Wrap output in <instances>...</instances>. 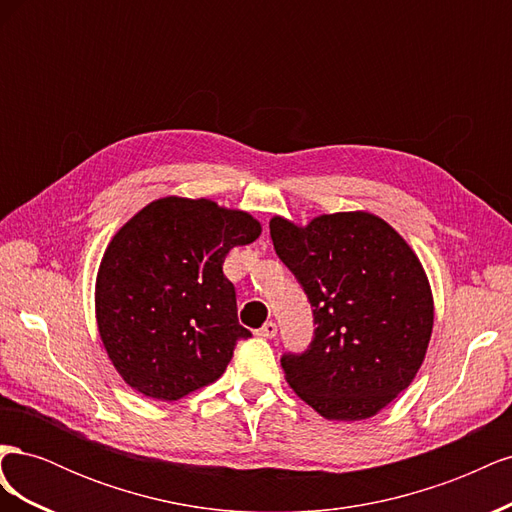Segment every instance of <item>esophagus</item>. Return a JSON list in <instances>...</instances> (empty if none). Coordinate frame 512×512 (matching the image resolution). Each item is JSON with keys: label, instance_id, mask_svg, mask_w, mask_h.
Returning <instances> with one entry per match:
<instances>
[{"label": "esophagus", "instance_id": "esophagus-1", "mask_svg": "<svg viewBox=\"0 0 512 512\" xmlns=\"http://www.w3.org/2000/svg\"><path fill=\"white\" fill-rule=\"evenodd\" d=\"M256 335L262 337V339L275 337V335H277V324H275V322H265V324H262V329L256 331Z\"/></svg>", "mask_w": 512, "mask_h": 512}]
</instances>
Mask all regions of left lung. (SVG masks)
<instances>
[{"label":"left lung","instance_id":"8db88e82","mask_svg":"<svg viewBox=\"0 0 512 512\" xmlns=\"http://www.w3.org/2000/svg\"><path fill=\"white\" fill-rule=\"evenodd\" d=\"M275 254L303 286L314 337L286 352L288 384L329 421H363L406 391L433 329L427 275L410 245L365 211L273 218Z\"/></svg>","mask_w":512,"mask_h":512}]
</instances>
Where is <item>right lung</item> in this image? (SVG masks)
<instances>
[{"instance_id":"add662e5","label":"right lung","mask_w":512,"mask_h":512,"mask_svg":"<svg viewBox=\"0 0 512 512\" xmlns=\"http://www.w3.org/2000/svg\"><path fill=\"white\" fill-rule=\"evenodd\" d=\"M258 235L250 213L177 196L121 226L98 271L96 318L108 359L134 391L177 401L224 374L252 333L239 324L222 265Z\"/></svg>"}]
</instances>
